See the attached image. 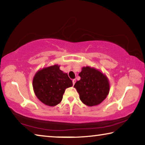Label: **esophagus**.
I'll return each mask as SVG.
<instances>
[{"label": "esophagus", "instance_id": "obj_1", "mask_svg": "<svg viewBox=\"0 0 145 145\" xmlns=\"http://www.w3.org/2000/svg\"><path fill=\"white\" fill-rule=\"evenodd\" d=\"M72 82H73V84L74 85L75 82H76V79H73V80H72Z\"/></svg>", "mask_w": 145, "mask_h": 145}]
</instances>
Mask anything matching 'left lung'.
I'll return each mask as SVG.
<instances>
[{
    "label": "left lung",
    "instance_id": "left-lung-1",
    "mask_svg": "<svg viewBox=\"0 0 145 145\" xmlns=\"http://www.w3.org/2000/svg\"><path fill=\"white\" fill-rule=\"evenodd\" d=\"M78 75L80 79L74 87L80 95V99L85 105L93 106L100 104L107 97L109 84L105 76L95 68H82Z\"/></svg>",
    "mask_w": 145,
    "mask_h": 145
}]
</instances>
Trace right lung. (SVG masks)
I'll return each instance as SVG.
<instances>
[{"label": "right lung", "mask_w": 145, "mask_h": 145, "mask_svg": "<svg viewBox=\"0 0 145 145\" xmlns=\"http://www.w3.org/2000/svg\"><path fill=\"white\" fill-rule=\"evenodd\" d=\"M33 89L40 101L49 106L59 104L66 88L73 86L67 73H63L58 65L43 68L34 76Z\"/></svg>", "instance_id": "right-lung-1"}]
</instances>
